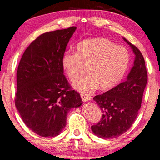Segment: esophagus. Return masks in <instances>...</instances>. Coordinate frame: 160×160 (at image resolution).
I'll list each match as a JSON object with an SVG mask.
<instances>
[{"instance_id":"esophagus-1","label":"esophagus","mask_w":160,"mask_h":160,"mask_svg":"<svg viewBox=\"0 0 160 160\" xmlns=\"http://www.w3.org/2000/svg\"><path fill=\"white\" fill-rule=\"evenodd\" d=\"M81 98H82V99L84 102L89 101V100H92L91 96L89 95H86V94H82V95H81Z\"/></svg>"}]
</instances>
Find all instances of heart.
<instances>
[{"label":"heart","mask_w":160,"mask_h":160,"mask_svg":"<svg viewBox=\"0 0 160 160\" xmlns=\"http://www.w3.org/2000/svg\"><path fill=\"white\" fill-rule=\"evenodd\" d=\"M130 54L125 47L117 46L104 38L81 41L76 52H67L62 57L63 70L73 82L87 71L89 75L73 84L81 92H89L100 87L102 90L113 89L124 78L130 65Z\"/></svg>","instance_id":"heart-1"}]
</instances>
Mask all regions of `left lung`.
Here are the masks:
<instances>
[{
  "mask_svg": "<svg viewBox=\"0 0 160 160\" xmlns=\"http://www.w3.org/2000/svg\"><path fill=\"white\" fill-rule=\"evenodd\" d=\"M123 39L135 54L134 63L125 82L93 98L102 115L91 129L100 138H115L130 129L138 114L147 84V71L141 52L126 38Z\"/></svg>",
  "mask_w": 160,
  "mask_h": 160,
  "instance_id": "1",
  "label": "left lung"
}]
</instances>
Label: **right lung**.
I'll list each match as a JSON object with an SVG mask.
<instances>
[{
	"mask_svg": "<svg viewBox=\"0 0 160 160\" xmlns=\"http://www.w3.org/2000/svg\"><path fill=\"white\" fill-rule=\"evenodd\" d=\"M76 27L45 32L24 52L17 72L15 106L29 129L42 137L60 135L68 112L82 105L63 75L62 57Z\"/></svg>",
	"mask_w": 160,
	"mask_h": 160,
	"instance_id": "1",
	"label": "right lung"
}]
</instances>
